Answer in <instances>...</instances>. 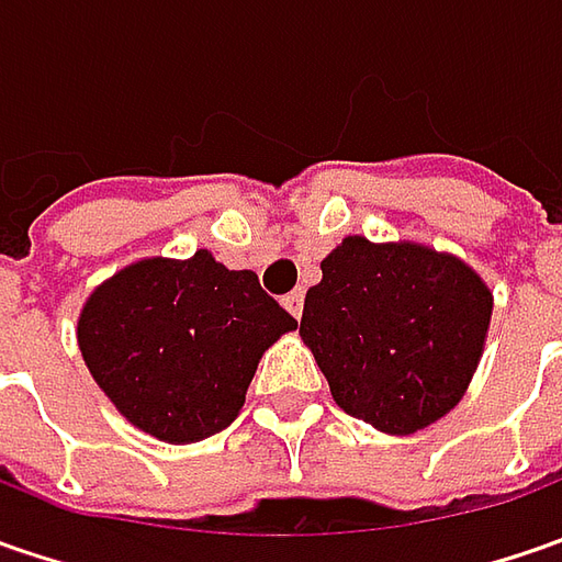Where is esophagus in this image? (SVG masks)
I'll return each instance as SVG.
<instances>
[{
	"instance_id": "esophagus-1",
	"label": "esophagus",
	"mask_w": 562,
	"mask_h": 562,
	"mask_svg": "<svg viewBox=\"0 0 562 562\" xmlns=\"http://www.w3.org/2000/svg\"><path fill=\"white\" fill-rule=\"evenodd\" d=\"M281 303H284V310H288L293 318H300V315H303V291H291L284 300H281Z\"/></svg>"
}]
</instances>
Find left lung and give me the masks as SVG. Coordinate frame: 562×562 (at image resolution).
<instances>
[{
	"instance_id": "obj_1",
	"label": "left lung",
	"mask_w": 562,
	"mask_h": 562,
	"mask_svg": "<svg viewBox=\"0 0 562 562\" xmlns=\"http://www.w3.org/2000/svg\"><path fill=\"white\" fill-rule=\"evenodd\" d=\"M494 293L453 252L344 237L306 291L300 337L335 403L384 435H416L463 400Z\"/></svg>"
}]
</instances>
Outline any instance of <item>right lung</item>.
<instances>
[{
    "label": "right lung",
    "mask_w": 562,
    "mask_h": 562,
    "mask_svg": "<svg viewBox=\"0 0 562 562\" xmlns=\"http://www.w3.org/2000/svg\"><path fill=\"white\" fill-rule=\"evenodd\" d=\"M293 328L256 271H231L196 249L105 278L77 315V347L134 428L193 443L237 419L262 353Z\"/></svg>",
    "instance_id": "add662e5"
}]
</instances>
